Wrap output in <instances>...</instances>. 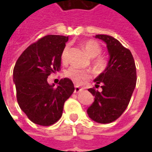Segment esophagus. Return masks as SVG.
<instances>
[{
	"instance_id": "1",
	"label": "esophagus",
	"mask_w": 152,
	"mask_h": 152,
	"mask_svg": "<svg viewBox=\"0 0 152 152\" xmlns=\"http://www.w3.org/2000/svg\"><path fill=\"white\" fill-rule=\"evenodd\" d=\"M82 90H83L82 88H80L79 86H75V90H74V92L76 93V94L80 92V91H82Z\"/></svg>"
}]
</instances>
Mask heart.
Wrapping results in <instances>:
<instances>
[{"label": "heart", "instance_id": "1", "mask_svg": "<svg viewBox=\"0 0 152 152\" xmlns=\"http://www.w3.org/2000/svg\"><path fill=\"white\" fill-rule=\"evenodd\" d=\"M82 47L90 58H95L101 53V46L97 41L94 40H85L82 43ZM68 50H69V46L66 45V46L63 48L62 54H61V59L63 62L66 61ZM94 64L96 68L103 69L107 66V61L102 57H98L94 61ZM66 76L78 85H81L90 78V74L88 71L79 69L74 66L70 67L69 69L66 71Z\"/></svg>", "mask_w": 152, "mask_h": 152}]
</instances>
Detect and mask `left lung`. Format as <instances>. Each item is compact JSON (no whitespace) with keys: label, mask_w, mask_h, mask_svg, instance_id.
<instances>
[{"label":"left lung","mask_w":152,"mask_h":152,"mask_svg":"<svg viewBox=\"0 0 152 152\" xmlns=\"http://www.w3.org/2000/svg\"><path fill=\"white\" fill-rule=\"evenodd\" d=\"M107 45L109 59L105 70L94 79L95 88L89 89L94 101L87 109L89 117L97 123L108 124L121 116L129 105L136 86L137 74L130 50L107 35H96Z\"/></svg>","instance_id":"left-lung-1"}]
</instances>
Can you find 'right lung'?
<instances>
[{
	"label": "right lung",
	"instance_id": "add662e5",
	"mask_svg": "<svg viewBox=\"0 0 152 152\" xmlns=\"http://www.w3.org/2000/svg\"><path fill=\"white\" fill-rule=\"evenodd\" d=\"M68 37L48 35L31 44L15 63L13 80L20 108L33 123L54 124L62 116L63 105L74 91L69 78L60 80L57 87L47 78L61 66V54Z\"/></svg>",
	"mask_w": 152,
	"mask_h": 152
}]
</instances>
